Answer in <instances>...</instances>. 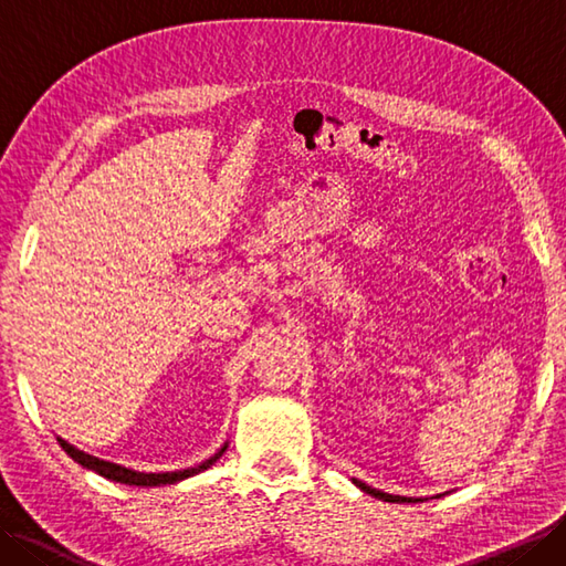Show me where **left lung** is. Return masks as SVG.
I'll return each mask as SVG.
<instances>
[{
	"mask_svg": "<svg viewBox=\"0 0 566 566\" xmlns=\"http://www.w3.org/2000/svg\"><path fill=\"white\" fill-rule=\"evenodd\" d=\"M359 489L363 491H367L369 496H375V499H381V501H389V503H411V501H418V499H406V496H391V494H384V491H377V489H371V486H367V484H363V482H355Z\"/></svg>",
	"mask_w": 566,
	"mask_h": 566,
	"instance_id": "1",
	"label": "left lung"
}]
</instances>
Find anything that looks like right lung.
<instances>
[{
	"mask_svg": "<svg viewBox=\"0 0 566 566\" xmlns=\"http://www.w3.org/2000/svg\"><path fill=\"white\" fill-rule=\"evenodd\" d=\"M60 448H63L72 460H75L77 464L92 469V472L102 474L104 479H112V482H118V484H128V486H160V484H175V482H182V479L187 476H195L199 472H203V469H209L219 457L226 452V448H221L219 452H216L213 457H209L207 462H201L197 467H189V469H179V472H160V474H146V472H134V469H126L122 464H114V462H106V460H99V457H92L87 452H82L77 448H72L70 442H65L63 438H57Z\"/></svg>",
	"mask_w": 566,
	"mask_h": 566,
	"instance_id": "1",
	"label": "right lung"
}]
</instances>
